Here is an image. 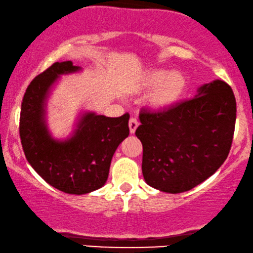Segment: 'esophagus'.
I'll list each match as a JSON object with an SVG mask.
<instances>
[{
	"label": "esophagus",
	"instance_id": "1",
	"mask_svg": "<svg viewBox=\"0 0 253 253\" xmlns=\"http://www.w3.org/2000/svg\"><path fill=\"white\" fill-rule=\"evenodd\" d=\"M138 126H139V123H138V121L136 120V119H130V121H129V129H130V133H134L136 132V130H137V127H138Z\"/></svg>",
	"mask_w": 253,
	"mask_h": 253
}]
</instances>
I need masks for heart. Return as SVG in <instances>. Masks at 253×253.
<instances>
[{
    "label": "heart",
    "instance_id": "b5f03b06",
    "mask_svg": "<svg viewBox=\"0 0 253 253\" xmlns=\"http://www.w3.org/2000/svg\"><path fill=\"white\" fill-rule=\"evenodd\" d=\"M188 77L184 72L153 68L140 75L136 88L139 91L151 89L146 98L147 106L155 112H164L181 101L188 89Z\"/></svg>",
    "mask_w": 253,
    "mask_h": 253
}]
</instances>
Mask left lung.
I'll return each mask as SVG.
<instances>
[{
    "instance_id": "8db88e82",
    "label": "left lung",
    "mask_w": 253,
    "mask_h": 253,
    "mask_svg": "<svg viewBox=\"0 0 253 253\" xmlns=\"http://www.w3.org/2000/svg\"><path fill=\"white\" fill-rule=\"evenodd\" d=\"M136 136L143 144V175L152 188L189 191L212 176L229 154L236 100L223 81L204 84L196 98L168 110H141Z\"/></svg>"
}]
</instances>
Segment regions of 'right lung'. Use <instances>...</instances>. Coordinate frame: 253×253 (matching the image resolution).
<instances>
[{
  "label": "right lung",
  "mask_w": 253,
  "mask_h": 253,
  "mask_svg": "<svg viewBox=\"0 0 253 253\" xmlns=\"http://www.w3.org/2000/svg\"><path fill=\"white\" fill-rule=\"evenodd\" d=\"M82 68L71 61L56 62L31 82L24 94L19 119L23 150L32 168L54 188L85 195L105 185L119 145L129 136V114L106 117L85 112L65 139L51 136L47 126V99L62 75Z\"/></svg>",
  "instance_id": "add662e5"
}]
</instances>
